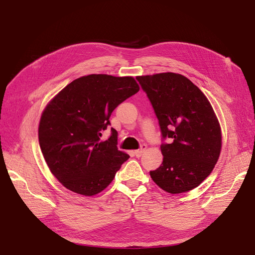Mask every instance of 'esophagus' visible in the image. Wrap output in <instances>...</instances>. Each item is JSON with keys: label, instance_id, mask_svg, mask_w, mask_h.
I'll use <instances>...</instances> for the list:
<instances>
[{"label": "esophagus", "instance_id": "1", "mask_svg": "<svg viewBox=\"0 0 255 255\" xmlns=\"http://www.w3.org/2000/svg\"><path fill=\"white\" fill-rule=\"evenodd\" d=\"M145 149H146V145H145V144H141L140 149H138V150H135V151H134L135 156H136V157H140V156L142 155V153L144 152Z\"/></svg>", "mask_w": 255, "mask_h": 255}]
</instances>
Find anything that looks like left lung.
Segmentation results:
<instances>
[{
  "mask_svg": "<svg viewBox=\"0 0 255 255\" xmlns=\"http://www.w3.org/2000/svg\"><path fill=\"white\" fill-rule=\"evenodd\" d=\"M158 119L163 163L150 171L169 194L199 186L211 174L221 150V129L213 107L184 75L167 72L137 76Z\"/></svg>",
  "mask_w": 255,
  "mask_h": 255,
  "instance_id": "obj_1",
  "label": "left lung"
}]
</instances>
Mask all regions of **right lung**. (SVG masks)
<instances>
[{
    "mask_svg": "<svg viewBox=\"0 0 255 255\" xmlns=\"http://www.w3.org/2000/svg\"><path fill=\"white\" fill-rule=\"evenodd\" d=\"M138 91L132 76L90 74L67 85L45 107L39 144L51 172L66 188L94 196L112 183L129 156L117 148V130L112 128L104 141L102 130L116 107Z\"/></svg>",
    "mask_w": 255,
    "mask_h": 255,
    "instance_id": "obj_1",
    "label": "right lung"
}]
</instances>
